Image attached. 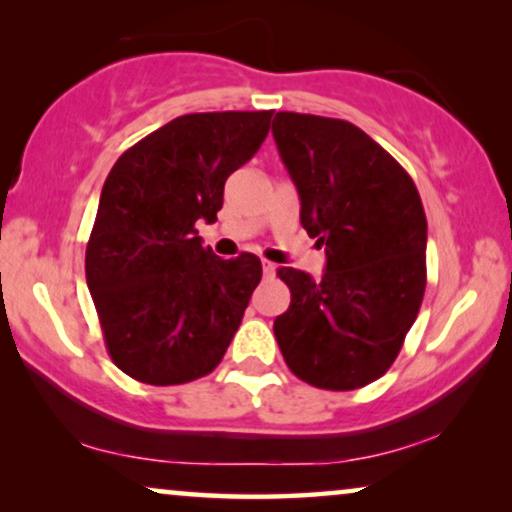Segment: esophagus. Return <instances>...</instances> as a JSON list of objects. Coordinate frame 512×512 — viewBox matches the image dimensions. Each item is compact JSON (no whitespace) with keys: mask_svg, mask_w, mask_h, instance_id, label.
<instances>
[{"mask_svg":"<svg viewBox=\"0 0 512 512\" xmlns=\"http://www.w3.org/2000/svg\"><path fill=\"white\" fill-rule=\"evenodd\" d=\"M262 271H264V276H274L276 274V264H271V262L264 260L262 262Z\"/></svg>","mask_w":512,"mask_h":512,"instance_id":"obj_1","label":"esophagus"}]
</instances>
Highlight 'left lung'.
Segmentation results:
<instances>
[{
  "label": "left lung",
  "instance_id": "left-lung-1",
  "mask_svg": "<svg viewBox=\"0 0 512 512\" xmlns=\"http://www.w3.org/2000/svg\"><path fill=\"white\" fill-rule=\"evenodd\" d=\"M274 140L325 274L281 267L290 306L274 335L295 377L353 391L386 374L426 290V213L407 170L358 126L278 112Z\"/></svg>",
  "mask_w": 512,
  "mask_h": 512
}]
</instances>
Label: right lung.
<instances>
[{
  "label": "right lung",
  "instance_id": "obj_1",
  "mask_svg": "<svg viewBox=\"0 0 512 512\" xmlns=\"http://www.w3.org/2000/svg\"><path fill=\"white\" fill-rule=\"evenodd\" d=\"M267 112L168 121L109 170L86 245V283L109 358L142 384L206 377L262 278L252 252L222 260L196 222H215L224 182L267 138Z\"/></svg>",
  "mask_w": 512,
  "mask_h": 512
}]
</instances>
